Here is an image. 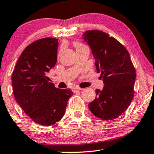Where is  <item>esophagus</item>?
<instances>
[{
	"label": "esophagus",
	"instance_id": "obj_1",
	"mask_svg": "<svg viewBox=\"0 0 154 154\" xmlns=\"http://www.w3.org/2000/svg\"><path fill=\"white\" fill-rule=\"evenodd\" d=\"M83 90V88H79V87H75V88H73V89H72L73 92H76V91H78V90Z\"/></svg>",
	"mask_w": 154,
	"mask_h": 154
}]
</instances>
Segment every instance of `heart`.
Wrapping results in <instances>:
<instances>
[{"label":"heart","mask_w":154,"mask_h":154,"mask_svg":"<svg viewBox=\"0 0 154 154\" xmlns=\"http://www.w3.org/2000/svg\"><path fill=\"white\" fill-rule=\"evenodd\" d=\"M75 47L77 48V49H78V48H81V47H83V46H84L83 44H81L80 43H75Z\"/></svg>","instance_id":"heart-1"}]
</instances>
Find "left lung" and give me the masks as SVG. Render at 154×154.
<instances>
[{"mask_svg": "<svg viewBox=\"0 0 154 154\" xmlns=\"http://www.w3.org/2000/svg\"><path fill=\"white\" fill-rule=\"evenodd\" d=\"M83 38L89 45L101 73L104 88L96 90L97 97L88 104L99 119L113 120L126 111L134 97L135 69L127 49L102 31H86Z\"/></svg>", "mask_w": 154, "mask_h": 154, "instance_id": "8db88e82", "label": "left lung"}]
</instances>
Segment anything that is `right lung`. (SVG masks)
<instances>
[{"instance_id": "right-lung-1", "label": "right lung", "mask_w": 154, "mask_h": 154, "mask_svg": "<svg viewBox=\"0 0 154 154\" xmlns=\"http://www.w3.org/2000/svg\"><path fill=\"white\" fill-rule=\"evenodd\" d=\"M58 40L44 38L24 50L12 73V85L17 102L39 125L50 126L64 116L71 89H59L46 76L57 57Z\"/></svg>"}]
</instances>
